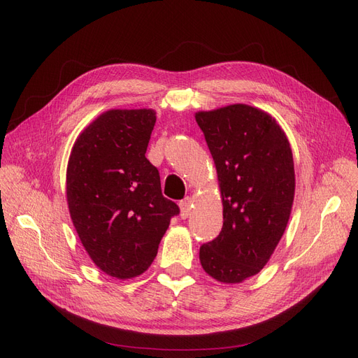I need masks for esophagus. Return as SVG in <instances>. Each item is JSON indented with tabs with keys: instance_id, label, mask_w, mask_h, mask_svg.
Returning <instances> with one entry per match:
<instances>
[{
	"instance_id": "obj_1",
	"label": "esophagus",
	"mask_w": 358,
	"mask_h": 358,
	"mask_svg": "<svg viewBox=\"0 0 358 358\" xmlns=\"http://www.w3.org/2000/svg\"><path fill=\"white\" fill-rule=\"evenodd\" d=\"M180 208H181V217L186 218L192 213V198L186 196V198L180 201Z\"/></svg>"
}]
</instances>
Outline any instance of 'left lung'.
<instances>
[{
  "label": "left lung",
  "instance_id": "8db88e82",
  "mask_svg": "<svg viewBox=\"0 0 358 358\" xmlns=\"http://www.w3.org/2000/svg\"><path fill=\"white\" fill-rule=\"evenodd\" d=\"M217 168L223 227L201 245L203 271L222 282L263 269L287 227L294 198V164L284 131L269 114L235 103L196 113Z\"/></svg>",
  "mask_w": 358,
  "mask_h": 358
}]
</instances>
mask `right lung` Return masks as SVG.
Returning <instances> with one entry per match:
<instances>
[{
    "instance_id": "add662e5",
    "label": "right lung",
    "mask_w": 358,
    "mask_h": 358,
    "mask_svg": "<svg viewBox=\"0 0 358 358\" xmlns=\"http://www.w3.org/2000/svg\"><path fill=\"white\" fill-rule=\"evenodd\" d=\"M155 123L153 110L103 113L80 134L68 162L74 227L90 259L114 278L147 271L171 218L180 214L145 157Z\"/></svg>"
}]
</instances>
